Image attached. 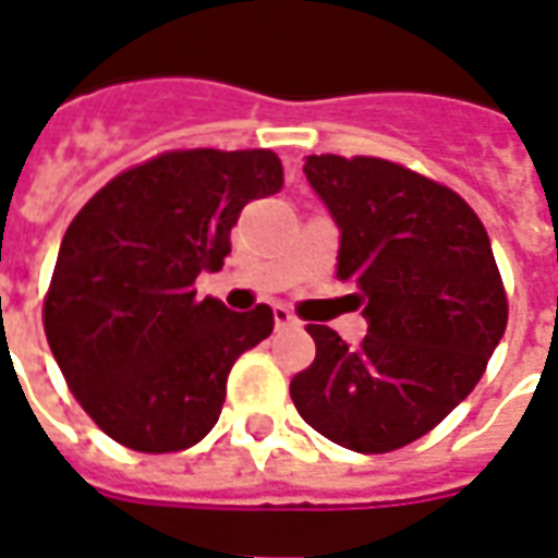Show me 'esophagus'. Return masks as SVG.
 Masks as SVG:
<instances>
[{
    "label": "esophagus",
    "instance_id": "esophagus-1",
    "mask_svg": "<svg viewBox=\"0 0 558 558\" xmlns=\"http://www.w3.org/2000/svg\"><path fill=\"white\" fill-rule=\"evenodd\" d=\"M274 320H276V329L296 327V324H300L294 312H291L288 306H274Z\"/></svg>",
    "mask_w": 558,
    "mask_h": 558
}]
</instances>
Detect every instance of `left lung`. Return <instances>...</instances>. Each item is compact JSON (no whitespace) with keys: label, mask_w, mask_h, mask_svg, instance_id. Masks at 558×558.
<instances>
[{"label":"left lung","mask_w":558,"mask_h":558,"mask_svg":"<svg viewBox=\"0 0 558 558\" xmlns=\"http://www.w3.org/2000/svg\"><path fill=\"white\" fill-rule=\"evenodd\" d=\"M303 172L339 222L336 276L356 284L368 336L348 348L336 329L308 324L315 360L291 398L327 440L396 451L473 392L506 332L490 238L461 195L401 162L312 154Z\"/></svg>","instance_id":"1"}]
</instances>
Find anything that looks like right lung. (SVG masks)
Wrapping results in <instances>:
<instances>
[{
    "label": "right lung",
    "instance_id": "add662e5",
    "mask_svg": "<svg viewBox=\"0 0 558 558\" xmlns=\"http://www.w3.org/2000/svg\"><path fill=\"white\" fill-rule=\"evenodd\" d=\"M284 184L274 150H166L100 186L62 238L44 332L80 408L133 451L190 449L217 425L243 351L274 308L195 296L252 198Z\"/></svg>",
    "mask_w": 558,
    "mask_h": 558
}]
</instances>
